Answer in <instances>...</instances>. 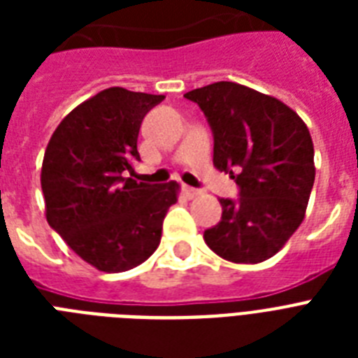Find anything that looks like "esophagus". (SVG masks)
I'll list each match as a JSON object with an SVG mask.
<instances>
[{
    "label": "esophagus",
    "mask_w": 358,
    "mask_h": 358,
    "mask_svg": "<svg viewBox=\"0 0 358 358\" xmlns=\"http://www.w3.org/2000/svg\"><path fill=\"white\" fill-rule=\"evenodd\" d=\"M182 191H184V195L187 199H193V196L201 195V189H196V187H191V185H182Z\"/></svg>",
    "instance_id": "34e87169"
}]
</instances>
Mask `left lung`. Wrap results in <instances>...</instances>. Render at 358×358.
Instances as JSON below:
<instances>
[{
	"instance_id": "8db88e82",
	"label": "left lung",
	"mask_w": 358,
	"mask_h": 358,
	"mask_svg": "<svg viewBox=\"0 0 358 358\" xmlns=\"http://www.w3.org/2000/svg\"><path fill=\"white\" fill-rule=\"evenodd\" d=\"M184 96L212 129L213 165L238 185V199H219L221 221L204 241L234 264L271 258L305 217L316 176L310 131L280 100L232 81Z\"/></svg>"
}]
</instances>
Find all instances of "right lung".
I'll return each mask as SVG.
<instances>
[{
  "label": "right lung",
  "mask_w": 358,
  "mask_h": 358,
  "mask_svg": "<svg viewBox=\"0 0 358 358\" xmlns=\"http://www.w3.org/2000/svg\"><path fill=\"white\" fill-rule=\"evenodd\" d=\"M163 94L111 87L70 111L53 131L41 184L50 227L100 271L139 266L157 249L163 219L176 202V182L128 178L139 162L145 115Z\"/></svg>",
  "instance_id": "right-lung-1"
}]
</instances>
